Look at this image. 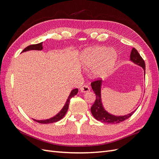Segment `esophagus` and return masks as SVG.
Returning a JSON list of instances; mask_svg holds the SVG:
<instances>
[{
	"mask_svg": "<svg viewBox=\"0 0 159 159\" xmlns=\"http://www.w3.org/2000/svg\"><path fill=\"white\" fill-rule=\"evenodd\" d=\"M80 91H81V92L83 93H86V92H89V91H90V88L88 85H84L83 86H81V88H80Z\"/></svg>",
	"mask_w": 159,
	"mask_h": 159,
	"instance_id": "34e87169",
	"label": "esophagus"
}]
</instances>
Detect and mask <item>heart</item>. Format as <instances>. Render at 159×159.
<instances>
[{"label": "heart", "mask_w": 159, "mask_h": 159, "mask_svg": "<svg viewBox=\"0 0 159 159\" xmlns=\"http://www.w3.org/2000/svg\"><path fill=\"white\" fill-rule=\"evenodd\" d=\"M117 57V54L115 50L98 46L85 51L83 61L87 68L95 66L92 73L95 78H104L114 68Z\"/></svg>", "instance_id": "1"}]
</instances>
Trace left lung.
I'll use <instances>...</instances> for the list:
<instances>
[{"label":"left lung","mask_w":159,"mask_h":159,"mask_svg":"<svg viewBox=\"0 0 159 159\" xmlns=\"http://www.w3.org/2000/svg\"><path fill=\"white\" fill-rule=\"evenodd\" d=\"M130 60H131L134 64H136L139 66H141L144 70L145 75V61L142 58L141 55L139 54L138 51L133 48L131 50V56H130ZM102 80L99 79L95 80L93 81L91 84V88H92L94 93H95L96 99L93 105L91 107V114L97 120L102 123H121L125 120L129 119L131 115L134 113L135 111L131 112L127 115L124 116H115V115L109 114L103 108L102 103V98H101V88H102Z\"/></svg>","instance_id":"1"}]
</instances>
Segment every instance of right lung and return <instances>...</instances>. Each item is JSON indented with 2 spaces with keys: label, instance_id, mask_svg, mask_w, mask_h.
<instances>
[{
  "label": "right lung",
  "instance_id": "obj_1",
  "mask_svg": "<svg viewBox=\"0 0 159 159\" xmlns=\"http://www.w3.org/2000/svg\"><path fill=\"white\" fill-rule=\"evenodd\" d=\"M42 43H39V44H32V45H30L27 46L26 48H25L23 50V51L22 52H26L28 50H42ZM78 92V89H74L71 91V93L69 95V97L67 99V102L66 103V104L64 105V107L62 108V109L60 111L57 113L56 116L53 117L50 119H46V120H36V119H33L34 121H35L38 123H43V124H47V123H55L60 121V119H61L63 118L65 115L67 113V111L69 107V104L70 102V99L72 98L75 96L77 93Z\"/></svg>",
  "mask_w": 159,
  "mask_h": 159
}]
</instances>
